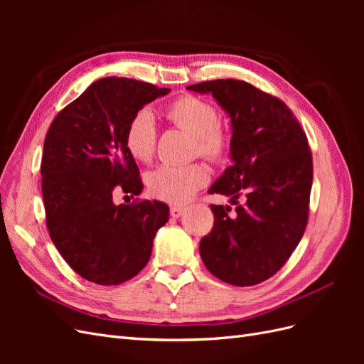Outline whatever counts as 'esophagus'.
<instances>
[{
    "instance_id": "1",
    "label": "esophagus",
    "mask_w": 364,
    "mask_h": 364,
    "mask_svg": "<svg viewBox=\"0 0 364 364\" xmlns=\"http://www.w3.org/2000/svg\"><path fill=\"white\" fill-rule=\"evenodd\" d=\"M183 213H185V209L181 208V206H171L170 208V215L173 218H179L181 215H183Z\"/></svg>"
}]
</instances>
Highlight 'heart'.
I'll return each mask as SVG.
<instances>
[{
    "label": "heart",
    "instance_id": "b5f03b06",
    "mask_svg": "<svg viewBox=\"0 0 364 364\" xmlns=\"http://www.w3.org/2000/svg\"><path fill=\"white\" fill-rule=\"evenodd\" d=\"M165 115L173 124L188 132L194 138V151L211 161H218L228 150V136L218 126L217 109L202 98L185 95L171 103ZM158 127L155 115L142 107L130 118L126 129V147L136 161L149 162L156 146ZM208 182V170L202 164H165L150 171L147 185L150 193L161 200L183 203Z\"/></svg>",
    "mask_w": 364,
    "mask_h": 364
}]
</instances>
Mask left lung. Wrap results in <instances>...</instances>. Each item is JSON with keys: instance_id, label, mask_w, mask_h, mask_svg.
Here are the masks:
<instances>
[{"instance_id": "8db88e82", "label": "left lung", "mask_w": 364, "mask_h": 364, "mask_svg": "<svg viewBox=\"0 0 364 364\" xmlns=\"http://www.w3.org/2000/svg\"><path fill=\"white\" fill-rule=\"evenodd\" d=\"M211 94L230 119L232 165L208 193L243 199L211 205L213 230L200 241V257L215 278L249 287L273 277L305 232L313 183V159L301 124L278 98L250 83L220 79L186 86Z\"/></svg>"}]
</instances>
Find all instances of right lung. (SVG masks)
Wrapping results in <instances>:
<instances>
[{"label": "right lung", "instance_id": "add662e5", "mask_svg": "<svg viewBox=\"0 0 364 364\" xmlns=\"http://www.w3.org/2000/svg\"><path fill=\"white\" fill-rule=\"evenodd\" d=\"M168 92L124 77L97 80L62 109L43 141L42 197L51 241L75 273L98 285L136 277L168 220L164 202L117 205L112 197L144 188L126 129L142 106Z\"/></svg>", "mask_w": 364, "mask_h": 364}]
</instances>
